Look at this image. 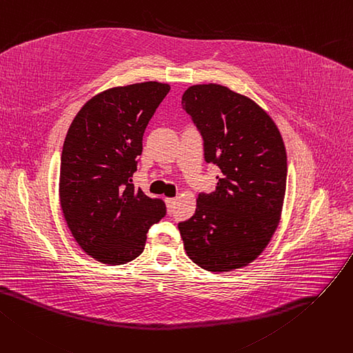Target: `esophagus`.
Instances as JSON below:
<instances>
[{
    "label": "esophagus",
    "instance_id": "obj_1",
    "mask_svg": "<svg viewBox=\"0 0 353 353\" xmlns=\"http://www.w3.org/2000/svg\"><path fill=\"white\" fill-rule=\"evenodd\" d=\"M164 201H166L169 214H172V213H173V208H174V204H176V199H166Z\"/></svg>",
    "mask_w": 353,
    "mask_h": 353
}]
</instances>
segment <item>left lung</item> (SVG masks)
<instances>
[{"label":"left lung","mask_w":353,"mask_h":353,"mask_svg":"<svg viewBox=\"0 0 353 353\" xmlns=\"http://www.w3.org/2000/svg\"><path fill=\"white\" fill-rule=\"evenodd\" d=\"M181 106L203 137L204 160L220 169L216 190L200 193L194 216L179 223L184 250L207 271L241 268L264 251L279 221L283 137L265 110L221 85L190 86Z\"/></svg>","instance_id":"obj_1"}]
</instances>
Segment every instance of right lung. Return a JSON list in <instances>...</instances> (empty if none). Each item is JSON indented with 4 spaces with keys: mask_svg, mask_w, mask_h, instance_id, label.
Here are the masks:
<instances>
[{
    "mask_svg": "<svg viewBox=\"0 0 353 353\" xmlns=\"http://www.w3.org/2000/svg\"><path fill=\"white\" fill-rule=\"evenodd\" d=\"M170 90L143 82L92 98L70 123L61 157L59 197L74 239L95 260L122 265L143 252L166 204L132 183L143 133Z\"/></svg>",
    "mask_w": 353,
    "mask_h": 353,
    "instance_id": "1",
    "label": "right lung"
}]
</instances>
